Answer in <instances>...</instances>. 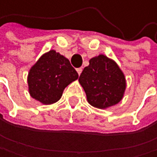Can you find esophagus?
<instances>
[{
	"label": "esophagus",
	"mask_w": 157,
	"mask_h": 157,
	"mask_svg": "<svg viewBox=\"0 0 157 157\" xmlns=\"http://www.w3.org/2000/svg\"><path fill=\"white\" fill-rule=\"evenodd\" d=\"M76 71H77V72H78V74H79V75L81 74V72H82V69H81V68H78V69H77Z\"/></svg>",
	"instance_id": "esophagus-1"
}]
</instances>
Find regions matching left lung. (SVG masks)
Wrapping results in <instances>:
<instances>
[{
	"label": "left lung",
	"mask_w": 157,
	"mask_h": 157,
	"mask_svg": "<svg viewBox=\"0 0 157 157\" xmlns=\"http://www.w3.org/2000/svg\"><path fill=\"white\" fill-rule=\"evenodd\" d=\"M79 83L84 88L90 105L106 109L122 100L126 89V79L115 60L105 55L89 59L84 69Z\"/></svg>",
	"instance_id": "left-lung-1"
}]
</instances>
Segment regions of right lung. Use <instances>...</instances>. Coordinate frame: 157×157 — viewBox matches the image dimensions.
<instances>
[{
    "instance_id": "add662e5",
    "label": "right lung",
    "mask_w": 157,
    "mask_h": 157,
    "mask_svg": "<svg viewBox=\"0 0 157 157\" xmlns=\"http://www.w3.org/2000/svg\"><path fill=\"white\" fill-rule=\"evenodd\" d=\"M78 79L70 60L55 50L43 53L29 70L28 91L42 105H52L62 97L66 86Z\"/></svg>"
}]
</instances>
